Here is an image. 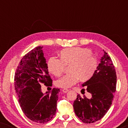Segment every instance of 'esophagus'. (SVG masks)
<instances>
[{"label":"esophagus","instance_id":"obj_1","mask_svg":"<svg viewBox=\"0 0 128 128\" xmlns=\"http://www.w3.org/2000/svg\"><path fill=\"white\" fill-rule=\"evenodd\" d=\"M62 92H64V93H66V92H69V90H68V89H67V88H64V89H63L62 90Z\"/></svg>","mask_w":128,"mask_h":128}]
</instances>
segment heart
<instances>
[{
	"instance_id": "obj_1",
	"label": "heart",
	"mask_w": 128,
	"mask_h": 128,
	"mask_svg": "<svg viewBox=\"0 0 128 128\" xmlns=\"http://www.w3.org/2000/svg\"><path fill=\"white\" fill-rule=\"evenodd\" d=\"M60 59L52 56L47 63L48 69L55 76H59L65 66H69V73L64 75L55 82L61 88L71 87L78 81L86 82L95 73L98 66L97 58L92 55L91 50L80 47L64 49L60 52Z\"/></svg>"
}]
</instances>
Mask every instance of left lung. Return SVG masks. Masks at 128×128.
<instances>
[{
	"label": "left lung",
	"instance_id": "1",
	"mask_svg": "<svg viewBox=\"0 0 128 128\" xmlns=\"http://www.w3.org/2000/svg\"><path fill=\"white\" fill-rule=\"evenodd\" d=\"M101 58L97 70L88 81L83 84L87 92L92 95L87 98L80 94L73 103L76 116L86 124L100 120L107 112L113 101L114 92L116 91V74L111 58L106 52ZM84 94L85 93L84 89Z\"/></svg>",
	"mask_w": 128,
	"mask_h": 128
}]
</instances>
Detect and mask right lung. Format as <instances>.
<instances>
[{
  "label": "right lung",
  "instance_id": "right-lung-1",
  "mask_svg": "<svg viewBox=\"0 0 128 128\" xmlns=\"http://www.w3.org/2000/svg\"><path fill=\"white\" fill-rule=\"evenodd\" d=\"M43 46H37L22 57L15 73L14 87L18 102L28 118L45 124L53 118L57 108L59 88L43 94L41 84L52 86Z\"/></svg>",
  "mask_w": 128,
  "mask_h": 128
}]
</instances>
